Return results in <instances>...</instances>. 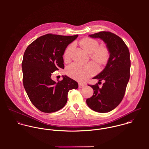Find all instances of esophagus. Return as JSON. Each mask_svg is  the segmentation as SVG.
Returning <instances> with one entry per match:
<instances>
[{"label":"esophagus","instance_id":"34e87169","mask_svg":"<svg viewBox=\"0 0 149 149\" xmlns=\"http://www.w3.org/2000/svg\"><path fill=\"white\" fill-rule=\"evenodd\" d=\"M84 86H85V85H84V84H80V83L79 84V88H83Z\"/></svg>","mask_w":149,"mask_h":149}]
</instances>
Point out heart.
<instances>
[{
	"mask_svg": "<svg viewBox=\"0 0 149 149\" xmlns=\"http://www.w3.org/2000/svg\"><path fill=\"white\" fill-rule=\"evenodd\" d=\"M80 45L85 51L91 54V57L96 63L102 65L106 64L109 57V52L106 46H99V43L90 38H84L79 42ZM74 45H70L65 50L64 58L65 60L70 58L71 52ZM97 71L95 64L89 63L82 64L74 63L67 68L68 74L73 79L80 82H83L95 74Z\"/></svg>",
	"mask_w": 149,
	"mask_h": 149,
	"instance_id": "1",
	"label": "heart"
}]
</instances>
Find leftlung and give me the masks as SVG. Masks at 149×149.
Wrapping results in <instances>:
<instances>
[{"mask_svg": "<svg viewBox=\"0 0 149 149\" xmlns=\"http://www.w3.org/2000/svg\"><path fill=\"white\" fill-rule=\"evenodd\" d=\"M89 37L103 40L109 50V57L104 69L93 78L99 82L104 80V83L102 88L97 84L89 85L94 91L86 103L96 112H108L118 106L124 97L130 79V52L123 40L111 32L101 31Z\"/></svg>", "mask_w": 149, "mask_h": 149, "instance_id": "left-lung-1", "label": "left lung"}]
</instances>
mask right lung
I'll return each mask as SVG.
<instances>
[{
    "label": "right lung",
    "mask_w": 149,
    "mask_h": 149,
    "mask_svg": "<svg viewBox=\"0 0 149 149\" xmlns=\"http://www.w3.org/2000/svg\"><path fill=\"white\" fill-rule=\"evenodd\" d=\"M77 37L46 34L30 44L24 52L22 63L23 86L31 102L43 112L63 108L68 92L78 88V83L67 76H63V80L58 83L51 78L52 73L64 69L65 49Z\"/></svg>",
    "instance_id": "add662e5"
}]
</instances>
